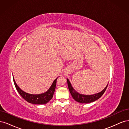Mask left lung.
Masks as SVG:
<instances>
[{
    "mask_svg": "<svg viewBox=\"0 0 129 129\" xmlns=\"http://www.w3.org/2000/svg\"><path fill=\"white\" fill-rule=\"evenodd\" d=\"M67 81L69 90L70 92H71L73 98L76 101H77V102L81 103H89L94 102V101H96L97 100L99 99L100 97L103 95L104 92L105 91V90L107 89L108 85V84L107 86L104 88V89H103L102 91L99 93H96V94H93L91 95H85L80 94V93H78L77 91H76L75 90H74V89L72 87L71 83L68 79H67Z\"/></svg>",
    "mask_w": 129,
    "mask_h": 129,
    "instance_id": "left-lung-1",
    "label": "left lung"
}]
</instances>
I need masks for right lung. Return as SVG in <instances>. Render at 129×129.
Segmentation results:
<instances>
[{
  "mask_svg": "<svg viewBox=\"0 0 129 129\" xmlns=\"http://www.w3.org/2000/svg\"><path fill=\"white\" fill-rule=\"evenodd\" d=\"M57 79V77L54 81L50 88L46 92L38 95L29 94V93L24 92L18 86L14 80V78L13 81L15 87L16 88L18 92L19 93V94L21 95L22 98L26 100L27 102L35 104H45L48 103L53 98L54 92L55 91Z\"/></svg>",
  "mask_w": 129,
  "mask_h": 129,
  "instance_id": "add662e5",
  "label": "right lung"
}]
</instances>
